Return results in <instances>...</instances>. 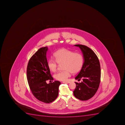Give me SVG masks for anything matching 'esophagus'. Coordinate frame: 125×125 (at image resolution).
Here are the masks:
<instances>
[{
  "instance_id": "1",
  "label": "esophagus",
  "mask_w": 125,
  "mask_h": 125,
  "mask_svg": "<svg viewBox=\"0 0 125 125\" xmlns=\"http://www.w3.org/2000/svg\"><path fill=\"white\" fill-rule=\"evenodd\" d=\"M62 83H70V82H69V81H67V82H62Z\"/></svg>"
}]
</instances>
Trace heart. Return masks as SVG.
<instances>
[{"label": "heart", "mask_w": 125, "mask_h": 125, "mask_svg": "<svg viewBox=\"0 0 125 125\" xmlns=\"http://www.w3.org/2000/svg\"><path fill=\"white\" fill-rule=\"evenodd\" d=\"M56 61L51 59L47 65L50 71L55 72L58 69V65L63 64L64 71L57 73L54 77L59 81H66L71 76L72 73H77L80 71L83 63V56L80 52H74L66 49L62 48L54 53Z\"/></svg>", "instance_id": "b5f03b06"}]
</instances>
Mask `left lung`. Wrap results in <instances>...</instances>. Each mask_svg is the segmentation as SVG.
<instances>
[{
    "instance_id": "left-lung-1",
    "label": "left lung",
    "mask_w": 125,
    "mask_h": 125,
    "mask_svg": "<svg viewBox=\"0 0 125 125\" xmlns=\"http://www.w3.org/2000/svg\"><path fill=\"white\" fill-rule=\"evenodd\" d=\"M81 49L84 59L80 71L75 79L81 83L75 82L76 87L73 91L75 97L81 101L91 99L97 92L101 81V66L97 55L89 47L82 45H75Z\"/></svg>"
}]
</instances>
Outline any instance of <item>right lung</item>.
<instances>
[{"instance_id":"1","label":"right lung","mask_w":125,"mask_h":125,"mask_svg":"<svg viewBox=\"0 0 125 125\" xmlns=\"http://www.w3.org/2000/svg\"><path fill=\"white\" fill-rule=\"evenodd\" d=\"M47 47H42L31 57L27 67V78L32 94L39 101L49 103L55 101L59 94L61 82L55 81L49 84L47 80H53L47 65Z\"/></svg>"}]
</instances>
